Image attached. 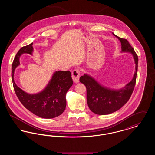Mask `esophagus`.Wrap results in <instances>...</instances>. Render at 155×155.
Returning <instances> with one entry per match:
<instances>
[{
    "instance_id": "esophagus-1",
    "label": "esophagus",
    "mask_w": 155,
    "mask_h": 155,
    "mask_svg": "<svg viewBox=\"0 0 155 155\" xmlns=\"http://www.w3.org/2000/svg\"><path fill=\"white\" fill-rule=\"evenodd\" d=\"M72 78L75 83H78L80 81V73L77 69L74 70L72 73Z\"/></svg>"
}]
</instances>
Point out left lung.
Returning a JSON list of instances; mask_svg holds the SVG:
<instances>
[{"mask_svg": "<svg viewBox=\"0 0 155 155\" xmlns=\"http://www.w3.org/2000/svg\"><path fill=\"white\" fill-rule=\"evenodd\" d=\"M121 42V53H130L133 55L135 64V72L131 81L123 88L114 89L106 87L100 84L93 77L84 74L80 81L87 88V101L89 108L93 113L99 115H106L121 109L128 102L133 94L138 71V58L134 49L128 41L113 33Z\"/></svg>", "mask_w": 155, "mask_h": 155, "instance_id": "left-lung-1", "label": "left lung"}]
</instances>
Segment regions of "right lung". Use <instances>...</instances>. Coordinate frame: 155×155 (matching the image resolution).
Listing matches in <instances>:
<instances>
[{
    "mask_svg": "<svg viewBox=\"0 0 155 155\" xmlns=\"http://www.w3.org/2000/svg\"><path fill=\"white\" fill-rule=\"evenodd\" d=\"M33 44L21 48L17 52L12 66V77L15 92L23 106L38 117L53 118L61 114L66 109V95L71 87L73 81L69 71H56L41 91L29 94L19 88L15 81V68L20 66V58L25 54L32 55Z\"/></svg>",
    "mask_w": 155,
    "mask_h": 155,
    "instance_id": "obj_1",
    "label": "right lung"
}]
</instances>
